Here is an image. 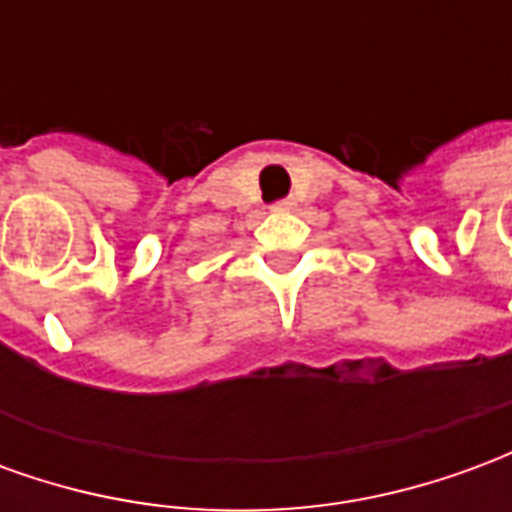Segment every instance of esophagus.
<instances>
[{
  "label": "esophagus",
  "instance_id": "1",
  "mask_svg": "<svg viewBox=\"0 0 512 512\" xmlns=\"http://www.w3.org/2000/svg\"><path fill=\"white\" fill-rule=\"evenodd\" d=\"M290 208H293V200L274 202V211H290Z\"/></svg>",
  "mask_w": 512,
  "mask_h": 512
}]
</instances>
